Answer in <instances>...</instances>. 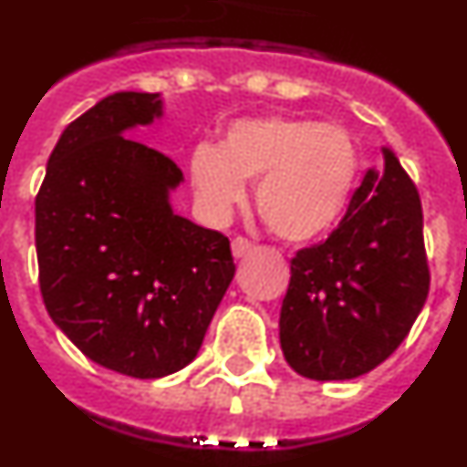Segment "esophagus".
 <instances>
[{"label":"esophagus","mask_w":467,"mask_h":467,"mask_svg":"<svg viewBox=\"0 0 467 467\" xmlns=\"http://www.w3.org/2000/svg\"><path fill=\"white\" fill-rule=\"evenodd\" d=\"M231 250H234V257H245L253 250V241H247L245 236H236L231 241Z\"/></svg>","instance_id":"obj_1"}]
</instances>
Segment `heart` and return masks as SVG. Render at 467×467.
<instances>
[{
    "mask_svg": "<svg viewBox=\"0 0 467 467\" xmlns=\"http://www.w3.org/2000/svg\"><path fill=\"white\" fill-rule=\"evenodd\" d=\"M198 196L214 213L245 201V182H259L257 213L283 241L323 236L344 214L358 177V147L339 123L295 114L238 119L220 150L198 144L189 161Z\"/></svg>",
    "mask_w": 467,
    "mask_h": 467,
    "instance_id": "obj_1",
    "label": "heart"
}]
</instances>
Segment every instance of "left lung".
Returning a JSON list of instances; mask_svg holds the SVG:
<instances>
[{"label":"left lung","instance_id":"left-lung-1","mask_svg":"<svg viewBox=\"0 0 467 467\" xmlns=\"http://www.w3.org/2000/svg\"><path fill=\"white\" fill-rule=\"evenodd\" d=\"M339 226L296 250L280 308V348L296 374L344 381L372 372L410 334L431 290L416 184L388 150Z\"/></svg>","mask_w":467,"mask_h":467}]
</instances>
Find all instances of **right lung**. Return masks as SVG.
<instances>
[{
	"mask_svg": "<svg viewBox=\"0 0 467 467\" xmlns=\"http://www.w3.org/2000/svg\"><path fill=\"white\" fill-rule=\"evenodd\" d=\"M161 114L159 93H114L57 140L36 193L48 316L77 348L126 377L187 367L236 274L229 238L172 213L182 171L123 130Z\"/></svg>",
	"mask_w": 467,
	"mask_h": 467,
	"instance_id": "1",
	"label": "right lung"
}]
</instances>
